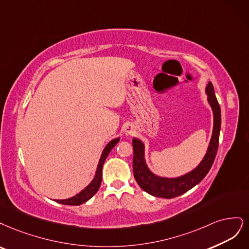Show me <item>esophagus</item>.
<instances>
[{
  "instance_id": "obj_1",
  "label": "esophagus",
  "mask_w": 249,
  "mask_h": 249,
  "mask_svg": "<svg viewBox=\"0 0 249 249\" xmlns=\"http://www.w3.org/2000/svg\"><path fill=\"white\" fill-rule=\"evenodd\" d=\"M134 132H135V130H134V127L132 125L128 124V125H126L124 127V133H125V135H133Z\"/></svg>"
}]
</instances>
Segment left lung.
<instances>
[{
	"label": "left lung",
	"instance_id": "8db88e82",
	"mask_svg": "<svg viewBox=\"0 0 249 249\" xmlns=\"http://www.w3.org/2000/svg\"><path fill=\"white\" fill-rule=\"evenodd\" d=\"M206 93L208 94V101L213 109L214 115V126L212 138L208 147L207 153L204 159L194 171L181 176L178 178H161L152 173L143 158L145 146L139 139L132 140L133 146V176L135 181L138 182L140 187L148 192L149 195L157 197L173 198L179 196L186 191L195 187L196 184L202 181L214 162V159L217 153L218 142H219V132L221 126V115L220 107L216 99L214 93V88L212 83H209L206 88Z\"/></svg>",
	"mask_w": 249,
	"mask_h": 249
}]
</instances>
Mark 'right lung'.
<instances>
[{"mask_svg":"<svg viewBox=\"0 0 249 249\" xmlns=\"http://www.w3.org/2000/svg\"><path fill=\"white\" fill-rule=\"evenodd\" d=\"M119 141H120L119 138L115 139L113 141H110L107 145V147L104 148V150L102 152V155H101L100 160H99L98 166H97V171H96V174H95V177H94L93 181L89 184V185H88L84 190H82L78 195H76L74 196H72V197L67 198V199H54L55 202L63 204V205L78 206V205L86 203L87 200H89L96 194V192L98 191V189L100 187L101 180H102V166H103V163H104V161H106V159H107V155L109 154V152L111 151V149H113L117 145Z\"/></svg>","mask_w":249,"mask_h":249,"instance_id":"obj_1","label":"right lung"}]
</instances>
